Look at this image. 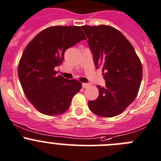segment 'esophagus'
<instances>
[{
    "label": "esophagus",
    "mask_w": 161,
    "mask_h": 161,
    "mask_svg": "<svg viewBox=\"0 0 161 161\" xmlns=\"http://www.w3.org/2000/svg\"><path fill=\"white\" fill-rule=\"evenodd\" d=\"M90 85L88 83H82V87L83 88H87Z\"/></svg>",
    "instance_id": "1"
}]
</instances>
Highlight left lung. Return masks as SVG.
I'll return each instance as SVG.
<instances>
[{
    "label": "left lung",
    "mask_w": 161,
    "mask_h": 161,
    "mask_svg": "<svg viewBox=\"0 0 161 161\" xmlns=\"http://www.w3.org/2000/svg\"><path fill=\"white\" fill-rule=\"evenodd\" d=\"M96 68H103L106 86L88 103L90 109L103 118L120 114L136 98L142 79V64L133 47L118 29L109 25H83Z\"/></svg>",
    "instance_id": "8db88e82"
}]
</instances>
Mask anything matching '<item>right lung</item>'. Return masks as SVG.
<instances>
[{"label": "right lung", "instance_id": "obj_1", "mask_svg": "<svg viewBox=\"0 0 161 161\" xmlns=\"http://www.w3.org/2000/svg\"><path fill=\"white\" fill-rule=\"evenodd\" d=\"M86 39L80 26H52L38 33L24 50L18 64L19 82L28 101L43 114H64L82 88L77 79L56 76L55 67L62 64L67 48Z\"/></svg>", "mask_w": 161, "mask_h": 161}]
</instances>
